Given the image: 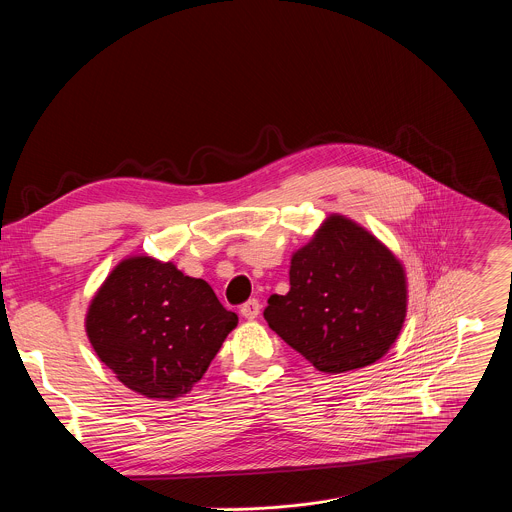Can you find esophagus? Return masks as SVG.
Wrapping results in <instances>:
<instances>
[{"mask_svg": "<svg viewBox=\"0 0 512 512\" xmlns=\"http://www.w3.org/2000/svg\"><path fill=\"white\" fill-rule=\"evenodd\" d=\"M259 312H261L259 300H249V302H245V304L241 306V316L247 318V320H255V318L259 316Z\"/></svg>", "mask_w": 512, "mask_h": 512, "instance_id": "1", "label": "esophagus"}]
</instances>
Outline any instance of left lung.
<instances>
[{
    "label": "left lung",
    "instance_id": "left-lung-1",
    "mask_svg": "<svg viewBox=\"0 0 512 512\" xmlns=\"http://www.w3.org/2000/svg\"><path fill=\"white\" fill-rule=\"evenodd\" d=\"M267 304L269 328L318 371L362 369L387 354L403 328L405 269L367 229L332 214L291 257L287 294Z\"/></svg>",
    "mask_w": 512,
    "mask_h": 512
}]
</instances>
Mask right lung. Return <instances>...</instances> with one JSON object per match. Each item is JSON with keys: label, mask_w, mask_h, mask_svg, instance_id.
<instances>
[{"label": "right lung", "mask_w": 512, "mask_h": 512, "mask_svg": "<svg viewBox=\"0 0 512 512\" xmlns=\"http://www.w3.org/2000/svg\"><path fill=\"white\" fill-rule=\"evenodd\" d=\"M239 318L204 279L152 257L123 259L87 312V336L131 391L176 399L202 379Z\"/></svg>", "instance_id": "1"}]
</instances>
